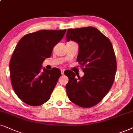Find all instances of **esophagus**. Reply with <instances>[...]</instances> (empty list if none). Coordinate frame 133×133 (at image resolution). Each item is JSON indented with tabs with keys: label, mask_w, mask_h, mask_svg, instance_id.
<instances>
[{
	"label": "esophagus",
	"mask_w": 133,
	"mask_h": 133,
	"mask_svg": "<svg viewBox=\"0 0 133 133\" xmlns=\"http://www.w3.org/2000/svg\"><path fill=\"white\" fill-rule=\"evenodd\" d=\"M61 74H62V75L64 74V69H61Z\"/></svg>",
	"instance_id": "34e87169"
}]
</instances>
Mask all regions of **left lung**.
Masks as SVG:
<instances>
[{
  "label": "left lung",
  "mask_w": 133,
  "mask_h": 133,
  "mask_svg": "<svg viewBox=\"0 0 133 133\" xmlns=\"http://www.w3.org/2000/svg\"><path fill=\"white\" fill-rule=\"evenodd\" d=\"M67 41L78 44L77 60L85 72L82 77L64 72L69 78L65 86L70 101L80 107L98 104L111 88L117 71L115 52L110 40L94 27L69 29Z\"/></svg>",
  "instance_id": "obj_1"
}]
</instances>
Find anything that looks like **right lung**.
Returning <instances> with one entry per match:
<instances>
[{
	"label": "right lung",
	"mask_w": 133,
	"mask_h": 133,
	"mask_svg": "<svg viewBox=\"0 0 133 133\" xmlns=\"http://www.w3.org/2000/svg\"><path fill=\"white\" fill-rule=\"evenodd\" d=\"M65 32L41 30L25 35L18 43L9 68L13 90L24 103L38 106L49 100L61 72L56 68L42 70V64Z\"/></svg>",
	"instance_id": "add662e5"
}]
</instances>
